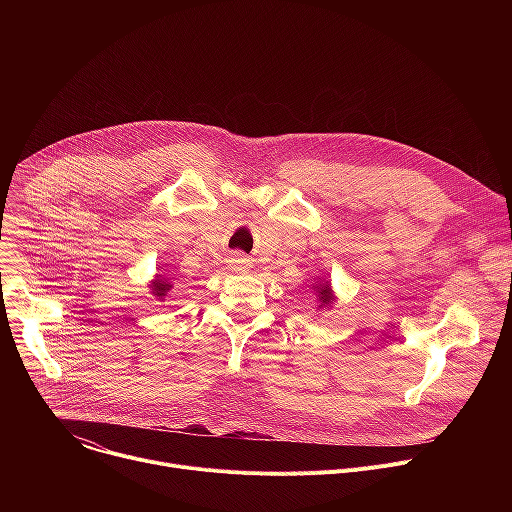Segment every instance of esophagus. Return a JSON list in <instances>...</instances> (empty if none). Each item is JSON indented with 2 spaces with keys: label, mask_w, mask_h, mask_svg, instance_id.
I'll list each match as a JSON object with an SVG mask.
<instances>
[{
  "label": "esophagus",
  "mask_w": 512,
  "mask_h": 512,
  "mask_svg": "<svg viewBox=\"0 0 512 512\" xmlns=\"http://www.w3.org/2000/svg\"><path fill=\"white\" fill-rule=\"evenodd\" d=\"M247 263H249V261H247L243 255H239V253H237V255H233V259H231L233 269H235V271H239V273L247 269Z\"/></svg>",
  "instance_id": "1"
}]
</instances>
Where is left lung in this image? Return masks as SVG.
<instances>
[{
    "instance_id": "left-lung-1",
    "label": "left lung",
    "mask_w": 512,
    "mask_h": 512,
    "mask_svg": "<svg viewBox=\"0 0 512 512\" xmlns=\"http://www.w3.org/2000/svg\"><path fill=\"white\" fill-rule=\"evenodd\" d=\"M314 294L318 298V308H332L334 304V294H332V285L330 281H316L314 285Z\"/></svg>"
}]
</instances>
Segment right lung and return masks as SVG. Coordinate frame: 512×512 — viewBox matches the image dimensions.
<instances>
[{"instance_id": "add662e5", "label": "right lung", "mask_w": 512, "mask_h": 512, "mask_svg": "<svg viewBox=\"0 0 512 512\" xmlns=\"http://www.w3.org/2000/svg\"><path fill=\"white\" fill-rule=\"evenodd\" d=\"M150 289H152V294H154L158 300H164V298H166V294H168V291L172 289V283H170L166 277H162V275H156V279L152 281Z\"/></svg>"}]
</instances>
